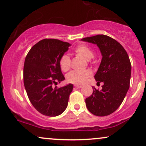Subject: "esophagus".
I'll return each instance as SVG.
<instances>
[{"instance_id":"obj_1","label":"esophagus","mask_w":146,"mask_h":146,"mask_svg":"<svg viewBox=\"0 0 146 146\" xmlns=\"http://www.w3.org/2000/svg\"><path fill=\"white\" fill-rule=\"evenodd\" d=\"M75 87H76L77 88H81L82 86H81V85H78V84H76L75 85Z\"/></svg>"}]
</instances>
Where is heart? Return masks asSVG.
Returning <instances> with one entry per match:
<instances>
[{
    "label": "heart",
    "instance_id": "obj_1",
    "mask_svg": "<svg viewBox=\"0 0 146 146\" xmlns=\"http://www.w3.org/2000/svg\"><path fill=\"white\" fill-rule=\"evenodd\" d=\"M74 52L78 56L86 61H89L94 57V53L89 46L86 45H79L74 48ZM60 66L63 71H67L71 66V60L67 55H63L60 60ZM92 73L88 70L84 71H73L67 75V80L69 82L76 84H82L87 78L91 76Z\"/></svg>",
    "mask_w": 146,
    "mask_h": 146
}]
</instances>
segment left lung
<instances>
[{
    "label": "left lung",
    "mask_w": 146,
    "mask_h": 146,
    "mask_svg": "<svg viewBox=\"0 0 146 146\" xmlns=\"http://www.w3.org/2000/svg\"><path fill=\"white\" fill-rule=\"evenodd\" d=\"M82 41L96 44L102 61L95 75L102 89L93 87V92L85 100L88 110L96 116L110 115L121 104L130 87L131 64L127 52L120 43L105 35L88 37Z\"/></svg>",
    "instance_id": "obj_1"
}]
</instances>
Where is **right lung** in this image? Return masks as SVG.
Returning a JSON list of instances; mask_svg holds the SVG:
<instances>
[{
	"instance_id": "add662e5",
	"label": "right lung",
	"mask_w": 146,
	"mask_h": 146,
	"mask_svg": "<svg viewBox=\"0 0 146 146\" xmlns=\"http://www.w3.org/2000/svg\"><path fill=\"white\" fill-rule=\"evenodd\" d=\"M71 45L59 40H42L33 45L25 58V90L31 104L44 115L58 116L68 106L73 85L68 84L59 88H53L52 85L65 80L60 60Z\"/></svg>"
}]
</instances>
